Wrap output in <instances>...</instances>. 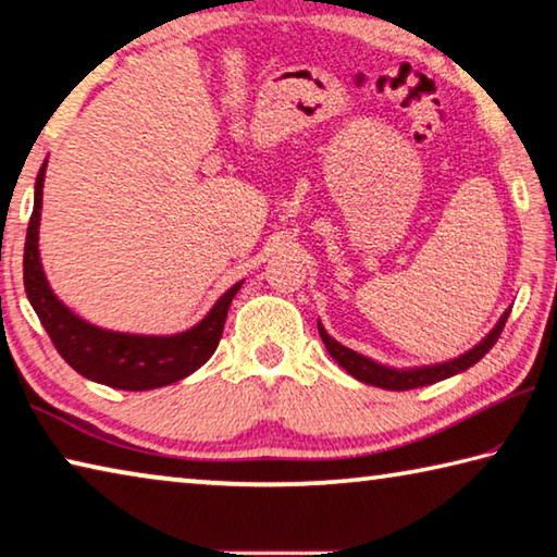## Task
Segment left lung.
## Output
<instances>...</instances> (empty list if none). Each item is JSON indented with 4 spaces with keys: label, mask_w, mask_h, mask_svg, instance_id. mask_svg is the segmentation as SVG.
<instances>
[{
    "label": "left lung",
    "mask_w": 557,
    "mask_h": 557,
    "mask_svg": "<svg viewBox=\"0 0 557 557\" xmlns=\"http://www.w3.org/2000/svg\"><path fill=\"white\" fill-rule=\"evenodd\" d=\"M508 311L498 318V323L491 327L488 335L479 345H473L471 350H467L459 358L454 360H446V362H434V364H422V368H407V370H399V368H389V364H382L375 362L370 358H364V355L355 352L350 348H345L335 338L325 333V327L318 321V333H321V338L325 343L327 352H331V358L341 364L345 372H350L355 380L364 382V385H372V387H382V389H414V387H424V385H434V382L446 380L451 375H457V372L469 370L471 364H476L484 355L494 348V343L498 341L500 331H504V325L508 321Z\"/></svg>",
    "instance_id": "1"
}]
</instances>
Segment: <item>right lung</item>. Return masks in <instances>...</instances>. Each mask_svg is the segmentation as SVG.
Wrapping results in <instances>:
<instances>
[{
    "label": "right lung",
    "instance_id": "1",
    "mask_svg": "<svg viewBox=\"0 0 557 557\" xmlns=\"http://www.w3.org/2000/svg\"><path fill=\"white\" fill-rule=\"evenodd\" d=\"M44 177H47V160H44L34 185V212L24 244V288L61 358L78 375L100 382V385L131 392L165 387L202 368L216 350L226 311H230L232 298L244 281L234 284L224 296H219L216 304L209 308V313L197 325L175 335L117 333L84 321L53 294L41 267L39 224Z\"/></svg>",
    "mask_w": 557,
    "mask_h": 557
}]
</instances>
